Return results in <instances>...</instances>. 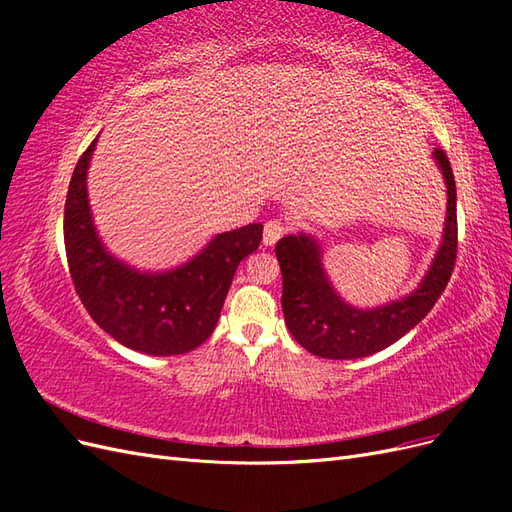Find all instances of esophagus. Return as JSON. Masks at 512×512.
<instances>
[{
  "mask_svg": "<svg viewBox=\"0 0 512 512\" xmlns=\"http://www.w3.org/2000/svg\"><path fill=\"white\" fill-rule=\"evenodd\" d=\"M288 230V224L284 220H269L265 224V235H262V243L265 245H275L280 241V237Z\"/></svg>",
  "mask_w": 512,
  "mask_h": 512,
  "instance_id": "34e87169",
  "label": "esophagus"
}]
</instances>
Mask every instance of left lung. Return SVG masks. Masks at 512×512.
<instances>
[{
	"label": "left lung",
	"instance_id": "obj_1",
	"mask_svg": "<svg viewBox=\"0 0 512 512\" xmlns=\"http://www.w3.org/2000/svg\"><path fill=\"white\" fill-rule=\"evenodd\" d=\"M433 160L442 170L448 196L442 243L423 282L408 297L374 309L352 307L331 286L314 237L299 232L277 241L284 320L307 352L322 359H361L380 352L414 329L440 299L457 258V190L446 153L436 149Z\"/></svg>",
	"mask_w": 512,
	"mask_h": 512
}]
</instances>
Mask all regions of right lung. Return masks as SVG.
<instances>
[{
    "instance_id": "obj_1",
    "label": "right lung",
    "mask_w": 512,
    "mask_h": 512,
    "mask_svg": "<svg viewBox=\"0 0 512 512\" xmlns=\"http://www.w3.org/2000/svg\"><path fill=\"white\" fill-rule=\"evenodd\" d=\"M96 143L76 162L66 196L64 241L76 294L119 344L151 356L190 352L213 333L239 262L258 250L262 224L220 232L177 269H132L106 250L91 218L87 168Z\"/></svg>"
}]
</instances>
